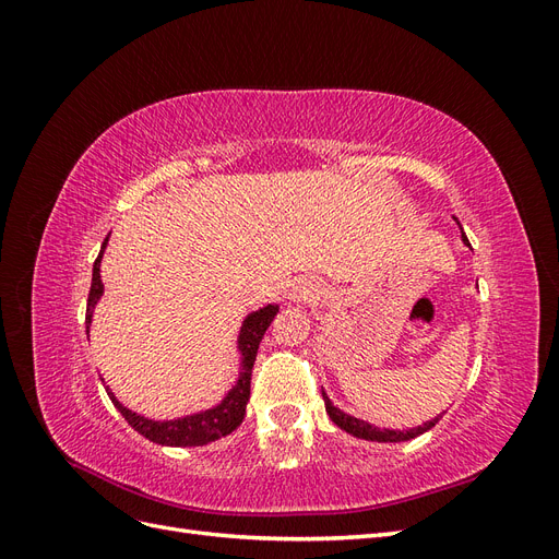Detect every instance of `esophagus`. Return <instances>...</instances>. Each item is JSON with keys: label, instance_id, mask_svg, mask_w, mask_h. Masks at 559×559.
I'll use <instances>...</instances> for the list:
<instances>
[{"label": "esophagus", "instance_id": "obj_1", "mask_svg": "<svg viewBox=\"0 0 559 559\" xmlns=\"http://www.w3.org/2000/svg\"><path fill=\"white\" fill-rule=\"evenodd\" d=\"M314 296H317V284H312V282H300V284L294 286V292H292V298H294L296 302L310 300V298H314Z\"/></svg>", "mask_w": 559, "mask_h": 559}]
</instances>
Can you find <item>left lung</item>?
<instances>
[{
  "instance_id": "1",
  "label": "left lung",
  "mask_w": 559,
  "mask_h": 559,
  "mask_svg": "<svg viewBox=\"0 0 559 559\" xmlns=\"http://www.w3.org/2000/svg\"><path fill=\"white\" fill-rule=\"evenodd\" d=\"M456 224H460V222H456ZM462 240H464V245H468L464 233H462ZM321 396H324L326 413H329V417L333 419V425L341 427L343 431H347V433H352V436L364 438V441L401 443V441H411V438H415V436H419V433H425V431H429L431 427L438 425V417H433V419L425 421V425L415 427V429H405V431H401V429H380V427L368 425V421H364V419H359V417H352V415L343 413L341 408H337V405H333V401L326 396L324 389H321Z\"/></svg>"
}]
</instances>
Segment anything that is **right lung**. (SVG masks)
Here are the masks:
<instances>
[{"instance_id":"1","label":"right lung","mask_w":559,"mask_h":559,"mask_svg":"<svg viewBox=\"0 0 559 559\" xmlns=\"http://www.w3.org/2000/svg\"><path fill=\"white\" fill-rule=\"evenodd\" d=\"M107 242H109V238H105L103 249H99V257L95 259V265H93V282H91L88 308H86V333H91L93 310L97 306V300L105 294V284H103V280H99V263H103V253L107 249ZM277 312H280V306L270 302V306L245 317L240 335H238L240 376L222 403L212 405V408H207V411L191 413V415L175 417V419H148L144 415H138L130 408H126V405L118 401L111 389L107 386V394H109L111 403L116 405V411L126 417V421L134 431H140L144 438H148V441H154L158 445L195 448V445H207L222 436H228L233 429H238L245 419L247 401H249V384H251V368H253V361H257L261 337Z\"/></svg>"}]
</instances>
